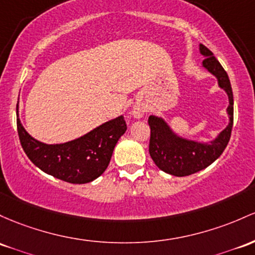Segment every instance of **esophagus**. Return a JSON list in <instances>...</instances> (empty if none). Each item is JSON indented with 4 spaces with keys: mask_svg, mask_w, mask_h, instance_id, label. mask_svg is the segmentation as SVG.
Returning <instances> with one entry per match:
<instances>
[{
    "mask_svg": "<svg viewBox=\"0 0 255 255\" xmlns=\"http://www.w3.org/2000/svg\"><path fill=\"white\" fill-rule=\"evenodd\" d=\"M130 114H132V116L134 117V119H141L145 114V109L140 105H135L132 109V113Z\"/></svg>",
    "mask_w": 255,
    "mask_h": 255,
    "instance_id": "34e87169",
    "label": "esophagus"
}]
</instances>
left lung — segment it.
<instances>
[{"instance_id":"1","label":"left lung","mask_w":255,"mask_h":255,"mask_svg":"<svg viewBox=\"0 0 255 255\" xmlns=\"http://www.w3.org/2000/svg\"><path fill=\"white\" fill-rule=\"evenodd\" d=\"M200 53L205 57L203 68L217 77L218 86L228 94L226 114L229 116V125L212 140L197 141L179 135L162 117L151 115L149 117L150 156L159 169L175 177L194 174L213 163L230 140L234 125V94L228 74L206 46L200 44Z\"/></svg>"}]
</instances>
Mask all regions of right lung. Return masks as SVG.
<instances>
[{
    "label": "right lung",
    "instance_id": "obj_1",
    "mask_svg": "<svg viewBox=\"0 0 255 255\" xmlns=\"http://www.w3.org/2000/svg\"><path fill=\"white\" fill-rule=\"evenodd\" d=\"M18 110L16 105L19 139L30 161L47 174L71 184L91 183L100 177L110 163L117 141L127 130L121 115L74 140L46 144L26 132Z\"/></svg>",
    "mask_w": 255,
    "mask_h": 255
}]
</instances>
